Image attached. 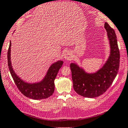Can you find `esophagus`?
<instances>
[{"label":"esophagus","mask_w":128,"mask_h":128,"mask_svg":"<svg viewBox=\"0 0 128 128\" xmlns=\"http://www.w3.org/2000/svg\"><path fill=\"white\" fill-rule=\"evenodd\" d=\"M64 57L66 60H71L72 59V55L70 54V52H66L64 55Z\"/></svg>","instance_id":"34e87169"}]
</instances>
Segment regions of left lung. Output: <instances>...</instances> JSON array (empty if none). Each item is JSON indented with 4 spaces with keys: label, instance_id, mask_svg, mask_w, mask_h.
<instances>
[{
    "label": "left lung",
    "instance_id": "left-lung-1",
    "mask_svg": "<svg viewBox=\"0 0 128 128\" xmlns=\"http://www.w3.org/2000/svg\"><path fill=\"white\" fill-rule=\"evenodd\" d=\"M110 41L111 52L104 66L94 73H87L74 63L70 64L73 88L85 98H96L104 94L112 84L118 73L120 52L115 31L108 23H105Z\"/></svg>",
    "mask_w": 128,
    "mask_h": 128
}]
</instances>
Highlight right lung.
Here are the masks:
<instances>
[{
	"label": "right lung",
	"mask_w": 128,
	"mask_h": 128,
	"mask_svg": "<svg viewBox=\"0 0 128 128\" xmlns=\"http://www.w3.org/2000/svg\"><path fill=\"white\" fill-rule=\"evenodd\" d=\"M11 46L10 42L8 50V65L13 80L20 92L26 97L35 100L46 99L52 96L55 90L54 80L62 67L63 61H58L53 64L49 67L44 78L40 82L26 83L22 80L13 70L11 62Z\"/></svg>",
	"instance_id": "right-lung-1"
}]
</instances>
